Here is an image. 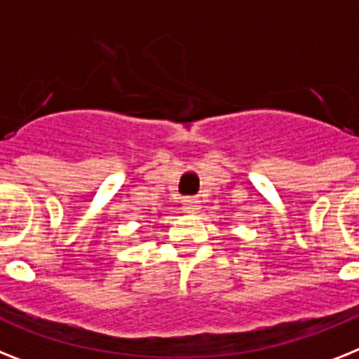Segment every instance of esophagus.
<instances>
[{
	"label": "esophagus",
	"instance_id": "esophagus-1",
	"mask_svg": "<svg viewBox=\"0 0 359 359\" xmlns=\"http://www.w3.org/2000/svg\"><path fill=\"white\" fill-rule=\"evenodd\" d=\"M183 207H185L187 211L191 212H196L200 211V200L198 198H187V200H183Z\"/></svg>",
	"mask_w": 359,
	"mask_h": 359
}]
</instances>
